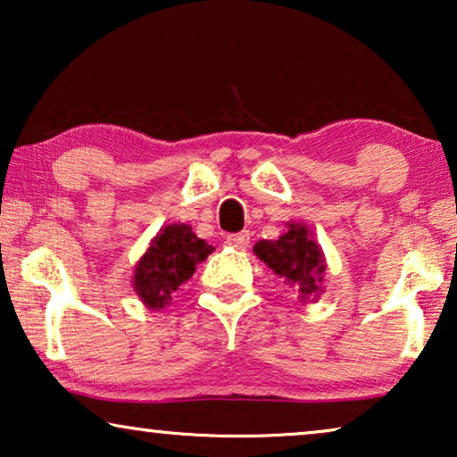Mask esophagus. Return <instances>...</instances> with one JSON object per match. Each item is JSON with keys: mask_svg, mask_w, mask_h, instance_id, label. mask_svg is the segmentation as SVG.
<instances>
[{"mask_svg": "<svg viewBox=\"0 0 457 457\" xmlns=\"http://www.w3.org/2000/svg\"><path fill=\"white\" fill-rule=\"evenodd\" d=\"M227 245L235 249H245L249 245V233L247 230H241V233H233L227 237Z\"/></svg>", "mask_w": 457, "mask_h": 457, "instance_id": "esophagus-1", "label": "esophagus"}]
</instances>
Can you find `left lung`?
Masks as SVG:
<instances>
[{
    "mask_svg": "<svg viewBox=\"0 0 457 457\" xmlns=\"http://www.w3.org/2000/svg\"><path fill=\"white\" fill-rule=\"evenodd\" d=\"M253 252L303 299L320 291L327 264L318 243L302 224H291L289 233L277 241H258Z\"/></svg>",
    "mask_w": 457,
    "mask_h": 457,
    "instance_id": "8db88e82",
    "label": "left lung"
}]
</instances>
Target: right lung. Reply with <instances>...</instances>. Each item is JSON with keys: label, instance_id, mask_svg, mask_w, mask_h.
Here are the masks:
<instances>
[{"label": "right lung", "instance_id": "right-lung-1", "mask_svg": "<svg viewBox=\"0 0 457 457\" xmlns=\"http://www.w3.org/2000/svg\"><path fill=\"white\" fill-rule=\"evenodd\" d=\"M212 245L193 233L189 224L162 228L135 268V291L147 308L158 310L195 272L199 262L212 253Z\"/></svg>", "mask_w": 457, "mask_h": 457}]
</instances>
